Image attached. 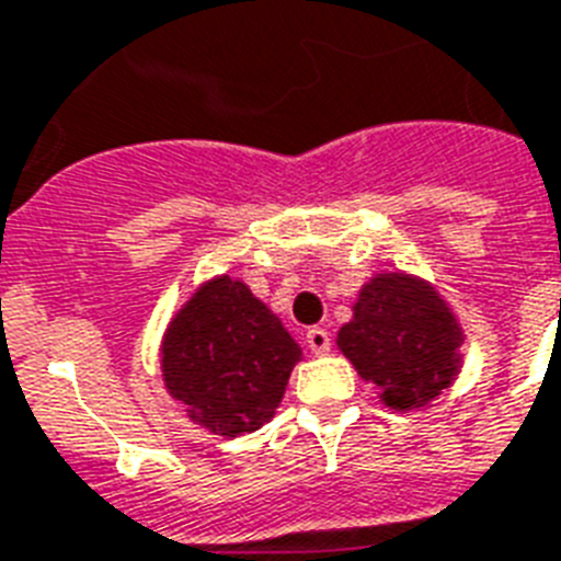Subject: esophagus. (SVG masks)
<instances>
[{"instance_id": "esophagus-1", "label": "esophagus", "mask_w": 561, "mask_h": 561, "mask_svg": "<svg viewBox=\"0 0 561 561\" xmlns=\"http://www.w3.org/2000/svg\"><path fill=\"white\" fill-rule=\"evenodd\" d=\"M306 344H309L314 356H327L329 350H332V337H329V332L323 327H311L306 332Z\"/></svg>"}]
</instances>
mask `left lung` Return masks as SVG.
Returning a JSON list of instances; mask_svg holds the SVG:
<instances>
[{
  "mask_svg": "<svg viewBox=\"0 0 561 561\" xmlns=\"http://www.w3.org/2000/svg\"><path fill=\"white\" fill-rule=\"evenodd\" d=\"M337 347L365 379L382 388V403L409 412L426 405L459 370L461 329L426 282L379 273L358 294Z\"/></svg>",
  "mask_w": 561,
  "mask_h": 561,
  "instance_id": "8db88e82",
  "label": "left lung"
}]
</instances>
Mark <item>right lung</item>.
Segmentation results:
<instances>
[{
    "instance_id": "obj_1",
    "label": "right lung",
    "mask_w": 561,
    "mask_h": 561,
    "mask_svg": "<svg viewBox=\"0 0 561 561\" xmlns=\"http://www.w3.org/2000/svg\"><path fill=\"white\" fill-rule=\"evenodd\" d=\"M302 356L282 320L238 279L205 282L170 320L161 347L167 391L214 435L271 421Z\"/></svg>"
}]
</instances>
